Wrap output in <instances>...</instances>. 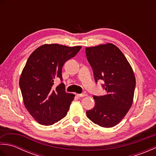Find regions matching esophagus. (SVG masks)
Wrapping results in <instances>:
<instances>
[{"label":"esophagus","instance_id":"esophagus-1","mask_svg":"<svg viewBox=\"0 0 156 156\" xmlns=\"http://www.w3.org/2000/svg\"><path fill=\"white\" fill-rule=\"evenodd\" d=\"M86 96H87L86 94H77V97H86Z\"/></svg>","mask_w":156,"mask_h":156}]
</instances>
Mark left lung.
<instances>
[{"label":"left lung","mask_w":156,"mask_h":156,"mask_svg":"<svg viewBox=\"0 0 156 156\" xmlns=\"http://www.w3.org/2000/svg\"><path fill=\"white\" fill-rule=\"evenodd\" d=\"M96 82L102 80L106 94L93 96L95 105L87 117L102 127L117 125L133 104L136 81L131 66L117 46L108 43L86 48Z\"/></svg>","instance_id":"obj_1"}]
</instances>
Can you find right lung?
<instances>
[{
    "instance_id": "obj_1",
    "label": "right lung",
    "mask_w": 156,
    "mask_h": 156,
    "mask_svg": "<svg viewBox=\"0 0 156 156\" xmlns=\"http://www.w3.org/2000/svg\"><path fill=\"white\" fill-rule=\"evenodd\" d=\"M81 46L68 47L58 44L39 46L29 56L19 79L26 109L39 124L51 125L65 117L74 94L65 91L61 83L65 62L77 54Z\"/></svg>"
}]
</instances>
